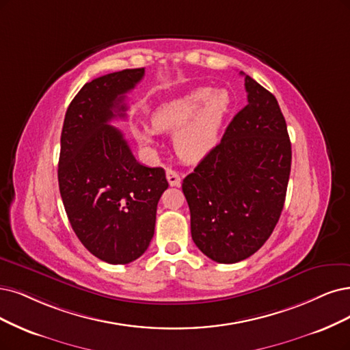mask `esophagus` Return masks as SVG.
<instances>
[{
    "instance_id": "1",
    "label": "esophagus",
    "mask_w": 350,
    "mask_h": 350,
    "mask_svg": "<svg viewBox=\"0 0 350 350\" xmlns=\"http://www.w3.org/2000/svg\"><path fill=\"white\" fill-rule=\"evenodd\" d=\"M165 176H167V182L170 186H180V183H182L180 174L176 170H172V168H168V170L165 172Z\"/></svg>"
}]
</instances>
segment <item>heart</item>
<instances>
[{
  "mask_svg": "<svg viewBox=\"0 0 350 350\" xmlns=\"http://www.w3.org/2000/svg\"><path fill=\"white\" fill-rule=\"evenodd\" d=\"M229 109L230 96L225 89L202 86L163 103L151 122L155 131L176 133L174 147L180 157L199 161L217 146ZM137 137L144 144L154 142L148 128L138 131Z\"/></svg>",
  "mask_w": 350,
  "mask_h": 350,
  "instance_id": "b5f03b06",
  "label": "heart"
}]
</instances>
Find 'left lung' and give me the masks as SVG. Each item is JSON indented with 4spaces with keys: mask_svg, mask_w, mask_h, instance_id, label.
<instances>
[{
    "mask_svg": "<svg viewBox=\"0 0 350 350\" xmlns=\"http://www.w3.org/2000/svg\"><path fill=\"white\" fill-rule=\"evenodd\" d=\"M241 75L248 105L182 185L193 242L221 264L247 260L271 237L291 170V142L275 96Z\"/></svg>",
    "mask_w": 350,
    "mask_h": 350,
    "instance_id": "8db88e82",
    "label": "left lung"
}]
</instances>
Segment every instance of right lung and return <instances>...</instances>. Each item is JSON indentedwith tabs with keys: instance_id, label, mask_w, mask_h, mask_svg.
I'll return each mask as SVG.
<instances>
[{
	"instance_id": "1",
	"label": "right lung",
	"mask_w": 350,
	"mask_h": 350,
	"mask_svg": "<svg viewBox=\"0 0 350 350\" xmlns=\"http://www.w3.org/2000/svg\"><path fill=\"white\" fill-rule=\"evenodd\" d=\"M144 72L125 69L85 83L62 129L57 177L64 211L83 247L108 264H129L147 251L168 187L164 168L139 164L124 134L109 125L125 116V94Z\"/></svg>"
}]
</instances>
